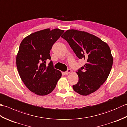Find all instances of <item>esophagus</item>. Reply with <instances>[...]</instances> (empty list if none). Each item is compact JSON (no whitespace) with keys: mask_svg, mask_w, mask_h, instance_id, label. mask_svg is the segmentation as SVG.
Masks as SVG:
<instances>
[{"mask_svg":"<svg viewBox=\"0 0 127 127\" xmlns=\"http://www.w3.org/2000/svg\"><path fill=\"white\" fill-rule=\"evenodd\" d=\"M71 72V69H68L67 70L64 72V74L65 75H68V74H69L70 73V72Z\"/></svg>","mask_w":127,"mask_h":127,"instance_id":"esophagus-1","label":"esophagus"}]
</instances>
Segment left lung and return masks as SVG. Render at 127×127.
<instances>
[{
	"instance_id": "1",
	"label": "left lung",
	"mask_w": 127,
	"mask_h": 127,
	"mask_svg": "<svg viewBox=\"0 0 127 127\" xmlns=\"http://www.w3.org/2000/svg\"><path fill=\"white\" fill-rule=\"evenodd\" d=\"M61 37L77 57L86 62L76 72L79 81L72 86L74 90L82 95L94 92L105 82L112 68L113 58L108 45L92 34L75 29L66 31Z\"/></svg>"
}]
</instances>
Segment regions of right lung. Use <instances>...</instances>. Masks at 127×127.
<instances>
[{
    "label": "right lung",
    "mask_w": 127,
    "mask_h": 127,
    "mask_svg": "<svg viewBox=\"0 0 127 127\" xmlns=\"http://www.w3.org/2000/svg\"><path fill=\"white\" fill-rule=\"evenodd\" d=\"M64 31L46 29L35 32L21 42L16 57V65L21 80L29 90L39 95H45L55 88L62 76L51 61L50 51Z\"/></svg>",
    "instance_id": "obj_1"
}]
</instances>
